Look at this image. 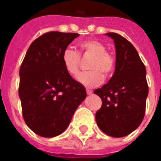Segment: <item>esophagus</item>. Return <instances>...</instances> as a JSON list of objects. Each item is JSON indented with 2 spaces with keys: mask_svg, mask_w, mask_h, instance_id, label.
Listing matches in <instances>:
<instances>
[{
  "mask_svg": "<svg viewBox=\"0 0 161 161\" xmlns=\"http://www.w3.org/2000/svg\"><path fill=\"white\" fill-rule=\"evenodd\" d=\"M86 92H87V94H88V95H92V93H93V92L91 91V90H86Z\"/></svg>",
  "mask_w": 161,
  "mask_h": 161,
  "instance_id": "34e87169",
  "label": "esophagus"
}]
</instances>
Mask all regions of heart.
<instances>
[{
    "mask_svg": "<svg viewBox=\"0 0 161 161\" xmlns=\"http://www.w3.org/2000/svg\"><path fill=\"white\" fill-rule=\"evenodd\" d=\"M83 54L92 56L88 65L90 71L80 74L77 81L87 88H93L102 84L104 77L111 76L115 69V59L106 51L105 46L97 40H84L79 43ZM62 63L65 71L71 77H77L79 73L80 56L72 49H66L62 55Z\"/></svg>",
    "mask_w": 161,
    "mask_h": 161,
    "instance_id": "b5f03b06",
    "label": "heart"
}]
</instances>
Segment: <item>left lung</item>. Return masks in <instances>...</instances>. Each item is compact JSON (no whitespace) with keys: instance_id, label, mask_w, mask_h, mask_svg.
<instances>
[{"instance_id":"1","label":"left lung","mask_w":161,"mask_h":161,"mask_svg":"<svg viewBox=\"0 0 161 161\" xmlns=\"http://www.w3.org/2000/svg\"><path fill=\"white\" fill-rule=\"evenodd\" d=\"M105 35L115 44V71L107 84L94 91L102 99L96 121L105 134L121 138L136 130L144 119L148 95L147 70L130 42L119 34Z\"/></svg>"}]
</instances>
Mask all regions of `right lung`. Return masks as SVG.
Instances as JSON below:
<instances>
[{"label":"right lung","mask_w":161,"mask_h":161,"mask_svg":"<svg viewBox=\"0 0 161 161\" xmlns=\"http://www.w3.org/2000/svg\"><path fill=\"white\" fill-rule=\"evenodd\" d=\"M77 33L52 31L30 44L20 68L19 97L27 125L37 135L52 138L66 130L86 97L83 84L65 71L62 55Z\"/></svg>","instance_id":"obj_1"}]
</instances>
